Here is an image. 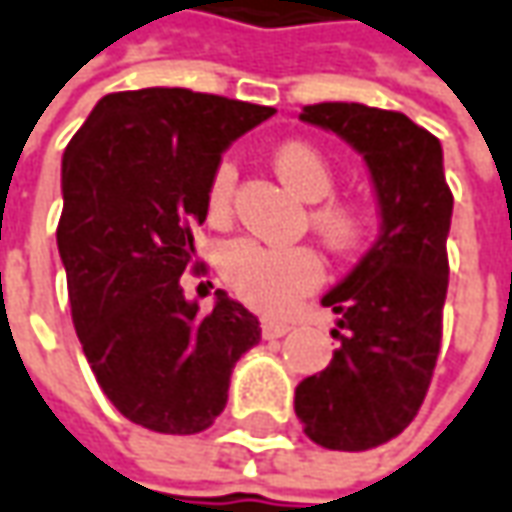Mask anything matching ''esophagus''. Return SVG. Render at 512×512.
Wrapping results in <instances>:
<instances>
[{
  "mask_svg": "<svg viewBox=\"0 0 512 512\" xmlns=\"http://www.w3.org/2000/svg\"><path fill=\"white\" fill-rule=\"evenodd\" d=\"M260 328H263V337H266V340L283 337V334H289L291 331L289 323H280V320H263V323H260Z\"/></svg>",
  "mask_w": 512,
  "mask_h": 512,
  "instance_id": "34e87169",
  "label": "esophagus"
}]
</instances>
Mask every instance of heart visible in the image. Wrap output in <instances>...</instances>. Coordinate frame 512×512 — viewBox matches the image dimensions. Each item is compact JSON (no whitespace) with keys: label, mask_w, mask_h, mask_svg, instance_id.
<instances>
[{"label":"heart","mask_w":512,"mask_h":512,"mask_svg":"<svg viewBox=\"0 0 512 512\" xmlns=\"http://www.w3.org/2000/svg\"><path fill=\"white\" fill-rule=\"evenodd\" d=\"M274 169L303 201H323L337 184L328 155L309 141H286L274 152ZM235 181H238L235 164L221 161L209 181V195H206L209 215L215 218L226 215ZM311 226L328 246L348 249L365 232V209L354 201L331 198L311 209ZM218 266L226 286L246 306L263 314H286L323 283V263L306 246L269 249L252 238H235L221 249Z\"/></svg>","instance_id":"1"}]
</instances>
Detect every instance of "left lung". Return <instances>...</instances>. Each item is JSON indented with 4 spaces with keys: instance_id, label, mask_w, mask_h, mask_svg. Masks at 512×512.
Listing matches in <instances>:
<instances>
[{
    "instance_id": "1",
    "label": "left lung",
    "mask_w": 512,
    "mask_h": 512,
    "mask_svg": "<svg viewBox=\"0 0 512 512\" xmlns=\"http://www.w3.org/2000/svg\"><path fill=\"white\" fill-rule=\"evenodd\" d=\"M300 121L337 133L368 164L379 201V238L323 297L340 320V348L326 371L294 391V414L311 442L368 450L414 422L428 394L448 294L453 215L439 138L408 115L323 101Z\"/></svg>"
}]
</instances>
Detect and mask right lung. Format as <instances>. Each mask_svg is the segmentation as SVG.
Masks as SVG:
<instances>
[{
  "mask_svg": "<svg viewBox=\"0 0 512 512\" xmlns=\"http://www.w3.org/2000/svg\"><path fill=\"white\" fill-rule=\"evenodd\" d=\"M269 115L184 87L127 90L101 98L64 150L56 240L73 326L101 391L147 431H206L260 343L252 311L218 289L201 314L181 274L223 150Z\"/></svg>",
  "mask_w": 512,
  "mask_h": 512,
  "instance_id": "obj_1",
  "label": "right lung"
}]
</instances>
